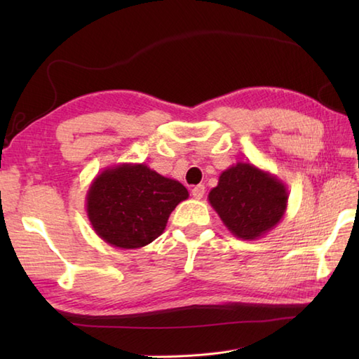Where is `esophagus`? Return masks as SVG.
<instances>
[{"mask_svg":"<svg viewBox=\"0 0 359 359\" xmlns=\"http://www.w3.org/2000/svg\"><path fill=\"white\" fill-rule=\"evenodd\" d=\"M191 194H193L194 199H202L203 194H205V187L203 185H196L191 189Z\"/></svg>","mask_w":359,"mask_h":359,"instance_id":"obj_1","label":"esophagus"}]
</instances>
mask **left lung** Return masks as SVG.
Segmentation results:
<instances>
[{"mask_svg": "<svg viewBox=\"0 0 359 359\" xmlns=\"http://www.w3.org/2000/svg\"><path fill=\"white\" fill-rule=\"evenodd\" d=\"M208 202L233 236L255 241L284 217L288 193L276 175L253 163L238 162L219 175Z\"/></svg>", "mask_w": 359, "mask_h": 359, "instance_id": "1", "label": "left lung"}]
</instances>
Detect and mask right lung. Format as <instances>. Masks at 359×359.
<instances>
[{"label":"right lung","mask_w":359,"mask_h":359,"mask_svg":"<svg viewBox=\"0 0 359 359\" xmlns=\"http://www.w3.org/2000/svg\"><path fill=\"white\" fill-rule=\"evenodd\" d=\"M188 196L180 182L144 163H120L93 180L86 212L98 238L112 247L134 250L157 239L172 210Z\"/></svg>","instance_id":"add662e5"}]
</instances>
